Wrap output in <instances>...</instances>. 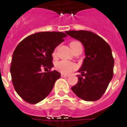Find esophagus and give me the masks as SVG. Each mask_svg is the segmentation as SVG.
<instances>
[{
    "instance_id": "34e87169",
    "label": "esophagus",
    "mask_w": 127,
    "mask_h": 127,
    "mask_svg": "<svg viewBox=\"0 0 127 127\" xmlns=\"http://www.w3.org/2000/svg\"><path fill=\"white\" fill-rule=\"evenodd\" d=\"M69 76L68 75H65V74H61V77H67Z\"/></svg>"
}]
</instances>
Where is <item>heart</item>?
I'll return each instance as SVG.
<instances>
[{
  "instance_id": "1",
  "label": "heart",
  "mask_w": 127,
  "mask_h": 127,
  "mask_svg": "<svg viewBox=\"0 0 127 127\" xmlns=\"http://www.w3.org/2000/svg\"><path fill=\"white\" fill-rule=\"evenodd\" d=\"M76 43H78V42H71L70 43V46H71V45ZM54 54H55V52L54 53ZM55 67L56 70H58V71L61 72L62 73L68 74V73H70L73 71H74L75 69H76L77 65L71 62V61H66V60H62V61H58L56 63Z\"/></svg>"
}]
</instances>
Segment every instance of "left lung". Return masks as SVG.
<instances>
[{"instance_id":"1","label":"left lung","mask_w":127,"mask_h":127,"mask_svg":"<svg viewBox=\"0 0 127 127\" xmlns=\"http://www.w3.org/2000/svg\"><path fill=\"white\" fill-rule=\"evenodd\" d=\"M66 34L80 41L86 57L78 72L82 76L71 87L76 95L86 101H95L106 91L114 74V60L111 47L95 33L87 31H69Z\"/></svg>"}]
</instances>
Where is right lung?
I'll return each mask as SVG.
<instances>
[{
  "mask_svg": "<svg viewBox=\"0 0 127 127\" xmlns=\"http://www.w3.org/2000/svg\"><path fill=\"white\" fill-rule=\"evenodd\" d=\"M66 34L61 32H40L23 39L13 52L10 67L16 93L29 103L43 100L61 77L57 71L42 73L41 68L54 66L52 54Z\"/></svg>",
  "mask_w": 127,
  "mask_h": 127,
  "instance_id": "add662e5",
  "label": "right lung"
}]
</instances>
